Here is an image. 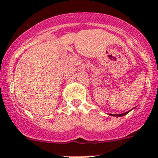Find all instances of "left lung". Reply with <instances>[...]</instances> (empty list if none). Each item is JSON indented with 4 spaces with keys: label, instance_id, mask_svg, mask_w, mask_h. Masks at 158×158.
<instances>
[{
    "label": "left lung",
    "instance_id": "1",
    "mask_svg": "<svg viewBox=\"0 0 158 158\" xmlns=\"http://www.w3.org/2000/svg\"><path fill=\"white\" fill-rule=\"evenodd\" d=\"M130 111H127L126 112V113H123V114H109L110 115H111V116H116V117H121V116H124V115L127 114L129 113Z\"/></svg>",
    "mask_w": 158,
    "mask_h": 158
}]
</instances>
